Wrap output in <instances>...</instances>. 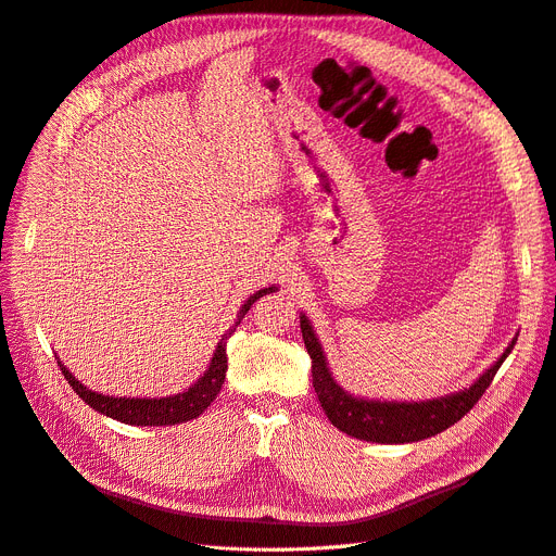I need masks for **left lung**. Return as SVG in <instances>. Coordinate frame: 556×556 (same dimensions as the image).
Segmentation results:
<instances>
[{
  "instance_id": "8db88e82",
  "label": "left lung",
  "mask_w": 556,
  "mask_h": 556,
  "mask_svg": "<svg viewBox=\"0 0 556 556\" xmlns=\"http://www.w3.org/2000/svg\"><path fill=\"white\" fill-rule=\"evenodd\" d=\"M302 339L306 353L312 357V378L318 401L325 409L327 419L332 421L345 435H353L366 442L380 444H405L433 438L448 426L460 421L471 407L479 403L485 394L492 378L500 371V366L508 357L518 339H513L504 355L492 364L488 371L467 389L458 394H448L444 399H433L424 403H380V401H364L355 399L334 382L330 368H327L323 348L312 330L306 316H300Z\"/></svg>"
}]
</instances>
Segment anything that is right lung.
I'll return each instance as SVG.
<instances>
[{"instance_id":"right-lung-1","label":"right lung","mask_w":556,"mask_h":556,"mask_svg":"<svg viewBox=\"0 0 556 556\" xmlns=\"http://www.w3.org/2000/svg\"><path fill=\"white\" fill-rule=\"evenodd\" d=\"M275 286L270 289H263L258 293H254L250 300H247L240 306V314L233 323L231 330H226V334L222 337V341L217 343V351L213 355V362L188 392L176 394V396H167V399H114V396H102L98 392H91L79 380H75V376L68 371V368L59 362L61 374L68 380V384L73 387V392L85 401L89 407H93L96 413L108 415L121 424H130V426H172V424H182L197 419L205 407H208L215 396L219 394V389L224 384L226 378V341L231 339V334L236 332V327L240 325V320L244 318V314L252 309V304L263 298L265 293H273Z\"/></svg>"}]
</instances>
